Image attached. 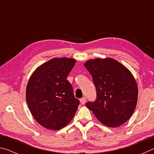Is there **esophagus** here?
<instances>
[{
  "label": "esophagus",
  "mask_w": 154,
  "mask_h": 154,
  "mask_svg": "<svg viewBox=\"0 0 154 154\" xmlns=\"http://www.w3.org/2000/svg\"><path fill=\"white\" fill-rule=\"evenodd\" d=\"M80 103H81L82 105L85 104L86 103V101H87V99H86V97H82L80 99Z\"/></svg>",
  "instance_id": "34e87169"
}]
</instances>
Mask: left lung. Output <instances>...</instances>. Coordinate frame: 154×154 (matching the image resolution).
Segmentation results:
<instances>
[{
	"label": "left lung",
	"mask_w": 154,
	"mask_h": 154,
	"mask_svg": "<svg viewBox=\"0 0 154 154\" xmlns=\"http://www.w3.org/2000/svg\"><path fill=\"white\" fill-rule=\"evenodd\" d=\"M96 88L95 101L86 103L96 118L108 127H118L131 117L135 109L138 87L131 72L114 59L86 62Z\"/></svg>",
	"instance_id": "1"
}]
</instances>
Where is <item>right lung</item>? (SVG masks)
I'll return each instance as SVG.
<instances>
[{"mask_svg":"<svg viewBox=\"0 0 154 154\" xmlns=\"http://www.w3.org/2000/svg\"><path fill=\"white\" fill-rule=\"evenodd\" d=\"M75 60L53 58L42 64L29 78L26 101L38 123L57 131L70 122L80 104L72 85L67 80Z\"/></svg>","mask_w":154,"mask_h":154,"instance_id":"add662e5","label":"right lung"}]
</instances>
